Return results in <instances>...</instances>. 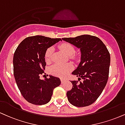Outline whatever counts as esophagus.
<instances>
[{"mask_svg": "<svg viewBox=\"0 0 125 125\" xmlns=\"http://www.w3.org/2000/svg\"><path fill=\"white\" fill-rule=\"evenodd\" d=\"M61 81L62 83L63 84V83H64L66 82V80L65 79H61Z\"/></svg>", "mask_w": 125, "mask_h": 125, "instance_id": "esophagus-1", "label": "esophagus"}]
</instances>
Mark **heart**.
<instances>
[{
  "label": "heart",
  "instance_id": "heart-1",
  "mask_svg": "<svg viewBox=\"0 0 125 125\" xmlns=\"http://www.w3.org/2000/svg\"><path fill=\"white\" fill-rule=\"evenodd\" d=\"M60 49L64 52V53L71 58H74V55L75 49L72 45L69 43H63L59 46ZM53 48H48L45 53V61L46 63H49L51 61L52 54L53 52ZM73 66L72 64H55L52 65L50 68L51 74L58 77H64L73 69Z\"/></svg>",
  "mask_w": 125,
  "mask_h": 125
}]
</instances>
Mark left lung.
I'll return each instance as SVG.
<instances>
[{"instance_id": "8db88e82", "label": "left lung", "mask_w": 125, "mask_h": 125, "mask_svg": "<svg viewBox=\"0 0 125 125\" xmlns=\"http://www.w3.org/2000/svg\"><path fill=\"white\" fill-rule=\"evenodd\" d=\"M62 40L80 49L81 61L72 74L83 80L78 84V82L71 81L73 87L66 93L67 99L78 107L90 105L100 97L106 84L110 54L103 41L95 36L82 35Z\"/></svg>"}]
</instances>
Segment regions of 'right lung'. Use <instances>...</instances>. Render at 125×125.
<instances>
[{"label": "right lung", "instance_id": "add662e5", "mask_svg": "<svg viewBox=\"0 0 125 125\" xmlns=\"http://www.w3.org/2000/svg\"><path fill=\"white\" fill-rule=\"evenodd\" d=\"M42 35L29 37L17 46L13 56V73L17 87L30 103L44 105L50 101L53 89L61 84L59 78L49 76L40 79L44 72L45 53L48 48L61 41Z\"/></svg>", "mask_w": 125, "mask_h": 125}]
</instances>
